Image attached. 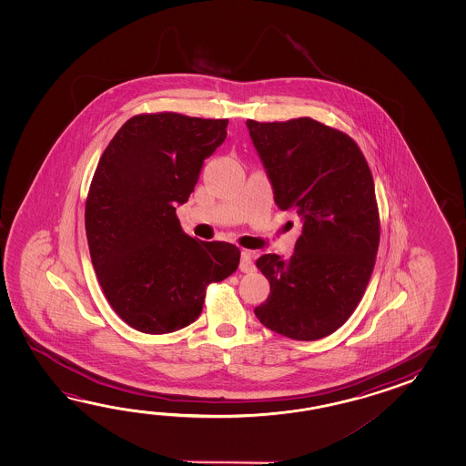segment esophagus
Instances as JSON below:
<instances>
[{
  "instance_id": "obj_1",
  "label": "esophagus",
  "mask_w": 466,
  "mask_h": 466,
  "mask_svg": "<svg viewBox=\"0 0 466 466\" xmlns=\"http://www.w3.org/2000/svg\"><path fill=\"white\" fill-rule=\"evenodd\" d=\"M239 269H241L243 273H249V271H253V269H255V267H253V255H251V251H248V249H243V251H241Z\"/></svg>"
}]
</instances>
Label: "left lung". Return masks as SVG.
Here are the masks:
<instances>
[{
  "label": "left lung",
  "mask_w": 466,
  "mask_h": 466,
  "mask_svg": "<svg viewBox=\"0 0 466 466\" xmlns=\"http://www.w3.org/2000/svg\"><path fill=\"white\" fill-rule=\"evenodd\" d=\"M247 127L278 208L303 225L291 258H258L269 297L255 315L283 337H328L351 317L375 267L380 217L367 159L348 135L315 119Z\"/></svg>",
  "instance_id": "obj_1"
}]
</instances>
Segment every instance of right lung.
<instances>
[{"mask_svg": "<svg viewBox=\"0 0 466 466\" xmlns=\"http://www.w3.org/2000/svg\"><path fill=\"white\" fill-rule=\"evenodd\" d=\"M227 127L228 119L138 115L99 158L85 209L91 263L111 308L141 333L188 327L209 283L239 265L235 245L188 237L177 218Z\"/></svg>", "mask_w": 466, "mask_h": 466, "instance_id": "obj_1", "label": "right lung"}]
</instances>
